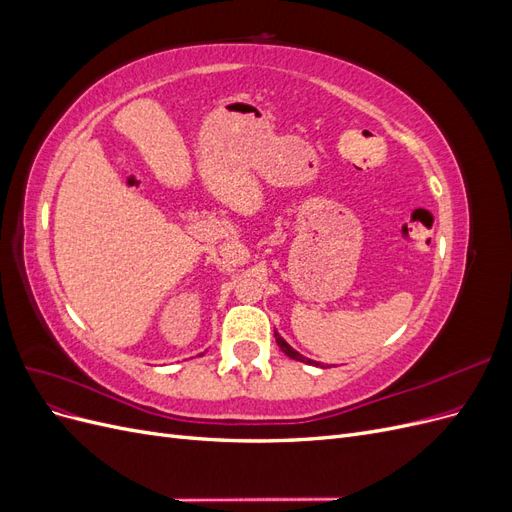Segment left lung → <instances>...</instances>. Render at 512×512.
<instances>
[{"label":"left lung","mask_w":512,"mask_h":512,"mask_svg":"<svg viewBox=\"0 0 512 512\" xmlns=\"http://www.w3.org/2000/svg\"><path fill=\"white\" fill-rule=\"evenodd\" d=\"M275 342H277V346L282 348V352H284L286 356H290V359H294V361H303V363H314V361H307L305 356H301V354H299L297 350H294V348H290V346L284 342V339H282V335L277 333V331H275Z\"/></svg>","instance_id":"obj_1"}]
</instances>
